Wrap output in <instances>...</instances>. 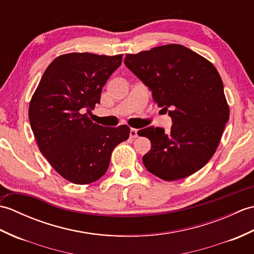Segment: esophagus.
<instances>
[{"instance_id": "obj_1", "label": "esophagus", "mask_w": 254, "mask_h": 254, "mask_svg": "<svg viewBox=\"0 0 254 254\" xmlns=\"http://www.w3.org/2000/svg\"><path fill=\"white\" fill-rule=\"evenodd\" d=\"M130 137L131 138H136L137 137V130H136V128H131Z\"/></svg>"}]
</instances>
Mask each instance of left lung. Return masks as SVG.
<instances>
[{
	"instance_id": "8db88e82",
	"label": "left lung",
	"mask_w": 254,
	"mask_h": 254,
	"mask_svg": "<svg viewBox=\"0 0 254 254\" xmlns=\"http://www.w3.org/2000/svg\"><path fill=\"white\" fill-rule=\"evenodd\" d=\"M124 63L172 119L169 132L154 127L137 132L152 144L143 156L144 166L165 181L193 175L213 157L229 119L216 67L196 52L176 44L127 55Z\"/></svg>"
}]
</instances>
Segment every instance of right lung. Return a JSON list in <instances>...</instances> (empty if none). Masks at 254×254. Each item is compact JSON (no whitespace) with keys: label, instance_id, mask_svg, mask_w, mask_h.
I'll return each mask as SVG.
<instances>
[{"label":"right lung","instance_id":"add662e5","mask_svg":"<svg viewBox=\"0 0 254 254\" xmlns=\"http://www.w3.org/2000/svg\"><path fill=\"white\" fill-rule=\"evenodd\" d=\"M122 57L62 55L46 68L31 97L28 116L38 147L53 169L75 185L104 176L112 150L130 135L127 126L101 127L88 117Z\"/></svg>","mask_w":254,"mask_h":254}]
</instances>
